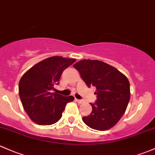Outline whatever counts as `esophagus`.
<instances>
[{
	"label": "esophagus",
	"instance_id": "1",
	"mask_svg": "<svg viewBox=\"0 0 155 155\" xmlns=\"http://www.w3.org/2000/svg\"><path fill=\"white\" fill-rule=\"evenodd\" d=\"M75 101H77L78 104H82L83 102H84V101H82V100H78V99H75Z\"/></svg>",
	"mask_w": 155,
	"mask_h": 155
}]
</instances>
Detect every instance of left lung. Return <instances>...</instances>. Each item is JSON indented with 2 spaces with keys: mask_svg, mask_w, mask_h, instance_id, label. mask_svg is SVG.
<instances>
[{
  "mask_svg": "<svg viewBox=\"0 0 155 155\" xmlns=\"http://www.w3.org/2000/svg\"><path fill=\"white\" fill-rule=\"evenodd\" d=\"M73 67L89 87L97 89L96 102L91 104L92 111L83 121L96 130L111 129L124 115L130 100L128 78L116 68L97 60H82Z\"/></svg>",
  "mask_w": 155,
  "mask_h": 155,
  "instance_id": "1",
  "label": "left lung"
}]
</instances>
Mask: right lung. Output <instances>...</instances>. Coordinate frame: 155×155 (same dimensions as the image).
Masks as SVG:
<instances>
[{"mask_svg": "<svg viewBox=\"0 0 155 155\" xmlns=\"http://www.w3.org/2000/svg\"><path fill=\"white\" fill-rule=\"evenodd\" d=\"M75 61L61 56L48 58L33 66L21 78L20 98L25 111L35 123L43 126L55 124L62 117L66 105L74 101L72 96L64 97L51 90L59 84L64 69Z\"/></svg>", "mask_w": 155, "mask_h": 155, "instance_id": "obj_1", "label": "right lung"}]
</instances>
